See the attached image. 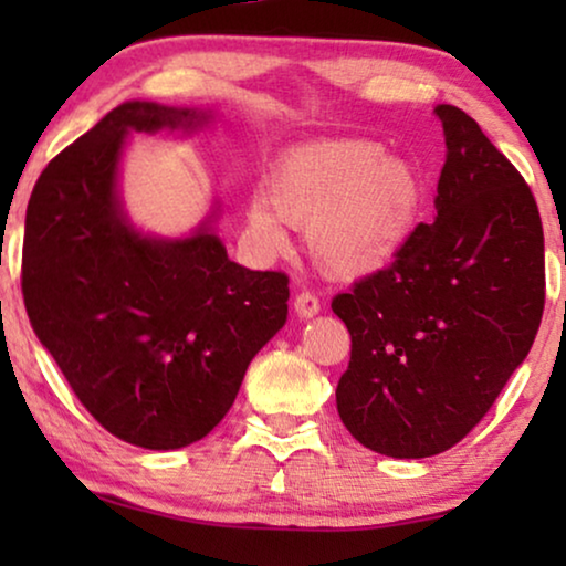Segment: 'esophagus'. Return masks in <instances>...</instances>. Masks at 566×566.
I'll use <instances>...</instances> for the list:
<instances>
[{
    "mask_svg": "<svg viewBox=\"0 0 566 566\" xmlns=\"http://www.w3.org/2000/svg\"><path fill=\"white\" fill-rule=\"evenodd\" d=\"M293 308H296V314L301 316V319H312V316L319 314V308H322L319 296L306 289L298 291L296 298H293Z\"/></svg>",
    "mask_w": 566,
    "mask_h": 566,
    "instance_id": "1",
    "label": "esophagus"
}]
</instances>
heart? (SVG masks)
<instances>
[{"label": "heart", "mask_w": 566, "mask_h": 566, "mask_svg": "<svg viewBox=\"0 0 566 566\" xmlns=\"http://www.w3.org/2000/svg\"><path fill=\"white\" fill-rule=\"evenodd\" d=\"M268 203L254 200L250 227L283 244L277 219L308 229L314 260L335 275L384 268L420 223L428 180L415 161L368 138L314 142L285 151L270 169Z\"/></svg>", "instance_id": "heart-1"}]
</instances>
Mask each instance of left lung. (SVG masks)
Listing matches in <instances>:
<instances>
[{
  "label": "left lung",
  "instance_id": "obj_1",
  "mask_svg": "<svg viewBox=\"0 0 566 566\" xmlns=\"http://www.w3.org/2000/svg\"><path fill=\"white\" fill-rule=\"evenodd\" d=\"M438 219L384 270L332 298L350 332L337 412L391 459L443 453L490 412L536 339L546 301L536 198L476 120L438 105Z\"/></svg>",
  "mask_w": 566,
  "mask_h": 566
}]
</instances>
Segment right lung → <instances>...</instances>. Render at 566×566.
<instances>
[{"label": "right lung", "mask_w": 566, "mask_h": 566, "mask_svg": "<svg viewBox=\"0 0 566 566\" xmlns=\"http://www.w3.org/2000/svg\"><path fill=\"white\" fill-rule=\"evenodd\" d=\"M196 111L123 103L38 177L22 239V298L84 409L130 446L206 438L247 366L285 324L289 275L247 270L219 237L146 239L115 198L128 130L190 128Z\"/></svg>", "instance_id": "1"}]
</instances>
